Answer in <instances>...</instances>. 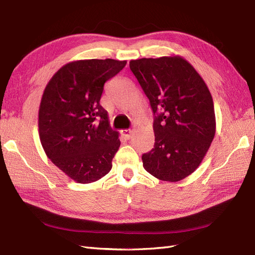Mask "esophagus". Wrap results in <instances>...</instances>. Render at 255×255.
Here are the masks:
<instances>
[{
  "label": "esophagus",
  "instance_id": "34e87169",
  "mask_svg": "<svg viewBox=\"0 0 255 255\" xmlns=\"http://www.w3.org/2000/svg\"><path fill=\"white\" fill-rule=\"evenodd\" d=\"M132 133H133L132 129H122L121 130V134L123 137L126 138V139H129V138L132 137Z\"/></svg>",
  "mask_w": 255,
  "mask_h": 255
}]
</instances>
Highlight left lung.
<instances>
[{
    "label": "left lung",
    "mask_w": 255,
    "mask_h": 255,
    "mask_svg": "<svg viewBox=\"0 0 255 255\" xmlns=\"http://www.w3.org/2000/svg\"><path fill=\"white\" fill-rule=\"evenodd\" d=\"M154 116V148L143 168L156 179L179 182L202 163L216 133L213 98L188 61L179 56L129 61Z\"/></svg>",
    "instance_id": "8db88e82"
}]
</instances>
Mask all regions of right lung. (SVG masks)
Returning a JSON list of instances; mask_svg holds the SVG:
<instances>
[{"instance_id":"right-lung-1","label":"right lung","mask_w":255,"mask_h":255,"mask_svg":"<svg viewBox=\"0 0 255 255\" xmlns=\"http://www.w3.org/2000/svg\"><path fill=\"white\" fill-rule=\"evenodd\" d=\"M126 65L127 60L111 58L74 60L44 88L38 113L42 148L76 183L96 182L111 171L120 139L100 99L105 82Z\"/></svg>"}]
</instances>
